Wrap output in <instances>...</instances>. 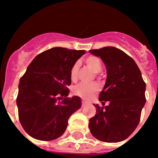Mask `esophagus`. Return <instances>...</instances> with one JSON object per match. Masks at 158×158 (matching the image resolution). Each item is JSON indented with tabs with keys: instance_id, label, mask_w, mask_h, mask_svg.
Masks as SVG:
<instances>
[{
	"instance_id": "1",
	"label": "esophagus",
	"mask_w": 158,
	"mask_h": 158,
	"mask_svg": "<svg viewBox=\"0 0 158 158\" xmlns=\"http://www.w3.org/2000/svg\"><path fill=\"white\" fill-rule=\"evenodd\" d=\"M87 104H88V103L86 102V101H82V107H84V106H86Z\"/></svg>"
}]
</instances>
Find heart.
<instances>
[{
    "mask_svg": "<svg viewBox=\"0 0 158 158\" xmlns=\"http://www.w3.org/2000/svg\"><path fill=\"white\" fill-rule=\"evenodd\" d=\"M85 63L86 66L94 73H98L102 70V63L98 57L95 56H89L85 59ZM78 72H79V64L75 63L72 67L70 71V77L73 82L77 80ZM99 86L97 83H80L76 86L73 89V93L75 95L83 98V99L89 100L91 97L98 92Z\"/></svg>",
    "mask_w": 158,
    "mask_h": 158,
    "instance_id": "1",
    "label": "heart"
}]
</instances>
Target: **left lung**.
I'll use <instances>...</instances> for the list:
<instances>
[{"label": "left lung", "mask_w": 158, "mask_h": 158, "mask_svg": "<svg viewBox=\"0 0 158 158\" xmlns=\"http://www.w3.org/2000/svg\"><path fill=\"white\" fill-rule=\"evenodd\" d=\"M89 52L101 57L107 69V79L99 95L103 106L94 104L96 114L89 128L96 139L106 143L126 139L136 129L146 103V83L132 57L114 47Z\"/></svg>", "instance_id": "left-lung-1"}]
</instances>
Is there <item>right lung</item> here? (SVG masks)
Returning a JSON list of instances; mask_svg holds the SVG:
<instances>
[{"label":"right lung","instance_id":"obj_1","mask_svg":"<svg viewBox=\"0 0 158 158\" xmlns=\"http://www.w3.org/2000/svg\"><path fill=\"white\" fill-rule=\"evenodd\" d=\"M85 51L54 48L38 54L19 84L16 104L22 126L36 139L54 140L63 135L69 117L82 106L69 98L70 71Z\"/></svg>","mask_w":158,"mask_h":158}]
</instances>
